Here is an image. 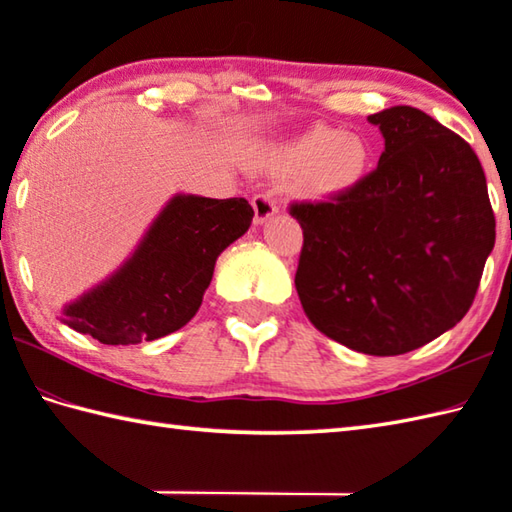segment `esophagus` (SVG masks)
Wrapping results in <instances>:
<instances>
[{
	"mask_svg": "<svg viewBox=\"0 0 512 512\" xmlns=\"http://www.w3.org/2000/svg\"><path fill=\"white\" fill-rule=\"evenodd\" d=\"M277 202L270 193H257L253 198V211H255V224H264L268 217L277 213Z\"/></svg>",
	"mask_w": 512,
	"mask_h": 512,
	"instance_id": "esophagus-1",
	"label": "esophagus"
}]
</instances>
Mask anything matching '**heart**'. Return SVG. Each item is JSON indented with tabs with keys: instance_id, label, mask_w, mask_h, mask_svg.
Listing matches in <instances>:
<instances>
[{
	"instance_id": "1",
	"label": "heart",
	"mask_w": 512,
	"mask_h": 512,
	"mask_svg": "<svg viewBox=\"0 0 512 512\" xmlns=\"http://www.w3.org/2000/svg\"><path fill=\"white\" fill-rule=\"evenodd\" d=\"M369 165V147L358 134L314 125L273 147L264 169L281 178H299L301 191L314 200H330L356 187Z\"/></svg>"
}]
</instances>
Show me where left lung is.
<instances>
[{"label": "left lung", "instance_id": "1", "mask_svg": "<svg viewBox=\"0 0 512 512\" xmlns=\"http://www.w3.org/2000/svg\"><path fill=\"white\" fill-rule=\"evenodd\" d=\"M378 167L336 198L292 202L303 228L295 275L310 323L350 350L396 356L469 312L495 215L471 145L416 107L367 116Z\"/></svg>", "mask_w": 512, "mask_h": 512}]
</instances>
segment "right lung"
Listing matches in <instances>:
<instances>
[{"label":"right lung","instance_id":"obj_1","mask_svg":"<svg viewBox=\"0 0 512 512\" xmlns=\"http://www.w3.org/2000/svg\"><path fill=\"white\" fill-rule=\"evenodd\" d=\"M244 198L176 195L149 226L134 255L63 310V323L105 345L154 341L198 312L215 259L253 222Z\"/></svg>","mask_w":512,"mask_h":512}]
</instances>
